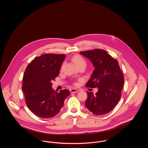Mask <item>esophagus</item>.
<instances>
[{
	"label": "esophagus",
	"instance_id": "esophagus-1",
	"mask_svg": "<svg viewBox=\"0 0 148 148\" xmlns=\"http://www.w3.org/2000/svg\"><path fill=\"white\" fill-rule=\"evenodd\" d=\"M70 92H72V93H74V92H78V90H77V89H75V88H71L70 89Z\"/></svg>",
	"mask_w": 148,
	"mask_h": 148
}]
</instances>
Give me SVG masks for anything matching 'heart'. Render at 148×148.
I'll return each mask as SVG.
<instances>
[{"mask_svg":"<svg viewBox=\"0 0 148 148\" xmlns=\"http://www.w3.org/2000/svg\"><path fill=\"white\" fill-rule=\"evenodd\" d=\"M72 61L74 63V64L77 66L80 65H84L86 66V62L84 59L79 55H75L72 58Z\"/></svg>","mask_w":148,"mask_h":148,"instance_id":"heart-1","label":"heart"}]
</instances>
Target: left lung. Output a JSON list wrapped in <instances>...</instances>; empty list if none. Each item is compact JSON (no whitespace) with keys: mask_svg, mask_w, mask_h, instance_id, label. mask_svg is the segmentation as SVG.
Masks as SVG:
<instances>
[{"mask_svg":"<svg viewBox=\"0 0 148 148\" xmlns=\"http://www.w3.org/2000/svg\"><path fill=\"white\" fill-rule=\"evenodd\" d=\"M80 53L90 59L95 67L86 87L98 89L95 95L87 92L85 106L96 115L109 113L118 103L124 83L119 63L104 50L95 49Z\"/></svg>","mask_w":148,"mask_h":148,"instance_id":"1","label":"left lung"}]
</instances>
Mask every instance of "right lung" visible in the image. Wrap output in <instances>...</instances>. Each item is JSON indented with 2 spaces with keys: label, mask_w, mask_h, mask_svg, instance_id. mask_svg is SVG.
<instances>
[{
  "label": "right lung",
  "mask_w": 148,
  "mask_h": 148,
  "mask_svg": "<svg viewBox=\"0 0 148 148\" xmlns=\"http://www.w3.org/2000/svg\"><path fill=\"white\" fill-rule=\"evenodd\" d=\"M64 54H46L36 57L28 64L23 77L22 90L29 110L42 118L55 116L63 106L69 90L55 91L51 80L58 77Z\"/></svg>",
  "instance_id": "1"
}]
</instances>
